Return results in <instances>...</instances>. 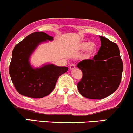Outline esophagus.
<instances>
[{"instance_id":"esophagus-1","label":"esophagus","mask_w":133,"mask_h":133,"mask_svg":"<svg viewBox=\"0 0 133 133\" xmlns=\"http://www.w3.org/2000/svg\"><path fill=\"white\" fill-rule=\"evenodd\" d=\"M75 68H76V66H75V65H74V64L71 65L70 66V70H74V69H75Z\"/></svg>"}]
</instances>
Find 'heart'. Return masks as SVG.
Instances as JSON below:
<instances>
[{
	"mask_svg": "<svg viewBox=\"0 0 133 133\" xmlns=\"http://www.w3.org/2000/svg\"><path fill=\"white\" fill-rule=\"evenodd\" d=\"M76 49L77 51H84L87 49V54L86 57L88 58L93 56L96 51V46L93 43H89L88 41H82L79 43L76 46Z\"/></svg>",
	"mask_w": 133,
	"mask_h": 133,
	"instance_id": "b5f03b06",
	"label": "heart"
}]
</instances>
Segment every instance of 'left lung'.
<instances>
[{"label":"left lung","instance_id":"obj_1","mask_svg":"<svg viewBox=\"0 0 133 133\" xmlns=\"http://www.w3.org/2000/svg\"><path fill=\"white\" fill-rule=\"evenodd\" d=\"M99 38L101 47L97 54L77 65L83 75L77 89L89 99H101L113 94L119 87L123 70L118 46L104 37Z\"/></svg>","mask_w":133,"mask_h":133}]
</instances>
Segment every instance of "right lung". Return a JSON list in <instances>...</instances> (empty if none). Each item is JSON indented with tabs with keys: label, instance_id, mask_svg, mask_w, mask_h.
Instances as JSON below:
<instances>
[{
	"label": "right lung",
	"instance_id": "1",
	"mask_svg": "<svg viewBox=\"0 0 133 133\" xmlns=\"http://www.w3.org/2000/svg\"><path fill=\"white\" fill-rule=\"evenodd\" d=\"M52 40L53 37L46 33L37 32L27 36L15 46L9 73L19 94L30 98H43L54 90L60 76L68 71V67L50 63L39 68L30 65V57L38 46Z\"/></svg>",
	"mask_w": 133,
	"mask_h": 133
}]
</instances>
